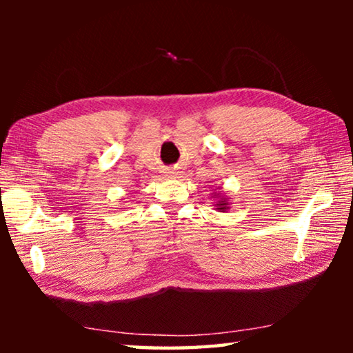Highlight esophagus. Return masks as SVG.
<instances>
[{
    "mask_svg": "<svg viewBox=\"0 0 353 353\" xmlns=\"http://www.w3.org/2000/svg\"><path fill=\"white\" fill-rule=\"evenodd\" d=\"M168 174H170V176H172V177H174V176H177V171H170Z\"/></svg>",
    "mask_w": 353,
    "mask_h": 353,
    "instance_id": "1",
    "label": "esophagus"
}]
</instances>
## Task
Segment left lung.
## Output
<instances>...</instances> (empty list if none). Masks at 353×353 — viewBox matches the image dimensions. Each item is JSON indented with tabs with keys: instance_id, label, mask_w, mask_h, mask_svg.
Instances as JSON below:
<instances>
[{
	"instance_id": "8db88e82",
	"label": "left lung",
	"mask_w": 353,
	"mask_h": 353,
	"mask_svg": "<svg viewBox=\"0 0 353 353\" xmlns=\"http://www.w3.org/2000/svg\"><path fill=\"white\" fill-rule=\"evenodd\" d=\"M212 198H214V210L218 212H227L230 208V202H229V196H225L224 191H218V193H213Z\"/></svg>"
}]
</instances>
